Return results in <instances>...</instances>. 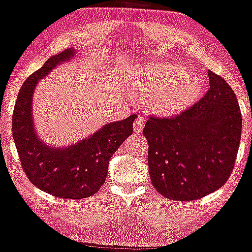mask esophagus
<instances>
[{"label": "esophagus", "instance_id": "esophagus-1", "mask_svg": "<svg viewBox=\"0 0 252 252\" xmlns=\"http://www.w3.org/2000/svg\"><path fill=\"white\" fill-rule=\"evenodd\" d=\"M144 124H145V120L143 117L136 118V120L134 121V126H132L135 135L142 134V130H143V128H144Z\"/></svg>", "mask_w": 252, "mask_h": 252}]
</instances>
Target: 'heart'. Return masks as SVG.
<instances>
[{
  "instance_id": "1",
  "label": "heart",
  "mask_w": 252,
  "mask_h": 252,
  "mask_svg": "<svg viewBox=\"0 0 252 252\" xmlns=\"http://www.w3.org/2000/svg\"><path fill=\"white\" fill-rule=\"evenodd\" d=\"M132 80L139 92L149 94L148 107L160 116H172L191 107L203 90L198 75L170 62L145 63L138 66Z\"/></svg>"
}]
</instances>
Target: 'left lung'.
I'll use <instances>...</instances> for the list:
<instances>
[{"label": "left lung", "mask_w": 252, "mask_h": 252, "mask_svg": "<svg viewBox=\"0 0 252 252\" xmlns=\"http://www.w3.org/2000/svg\"><path fill=\"white\" fill-rule=\"evenodd\" d=\"M210 89L171 118L150 117L148 164L153 186L174 201H195L224 186L231 175L242 134V115L225 80L208 71Z\"/></svg>", "instance_id": "1"}]
</instances>
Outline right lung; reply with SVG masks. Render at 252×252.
<instances>
[{"label":"right lung","mask_w":252,"mask_h":252,"mask_svg":"<svg viewBox=\"0 0 252 252\" xmlns=\"http://www.w3.org/2000/svg\"><path fill=\"white\" fill-rule=\"evenodd\" d=\"M75 55L76 50L69 48L50 57L27 78L15 103L13 137L23 171L36 188L61 198L81 199L95 195L103 186L109 159L132 134L137 116L104 124L93 135L68 147H51L41 141L32 118L35 88L55 66Z\"/></svg>","instance_id":"add662e5"}]
</instances>
